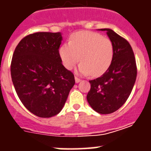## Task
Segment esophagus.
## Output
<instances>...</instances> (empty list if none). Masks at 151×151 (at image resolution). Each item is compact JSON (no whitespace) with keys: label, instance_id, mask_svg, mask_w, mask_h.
<instances>
[{"label":"esophagus","instance_id":"34e87169","mask_svg":"<svg viewBox=\"0 0 151 151\" xmlns=\"http://www.w3.org/2000/svg\"><path fill=\"white\" fill-rule=\"evenodd\" d=\"M80 81H81L80 79H79L78 77H75V82H76V83H78V82H80Z\"/></svg>","mask_w":151,"mask_h":151}]
</instances>
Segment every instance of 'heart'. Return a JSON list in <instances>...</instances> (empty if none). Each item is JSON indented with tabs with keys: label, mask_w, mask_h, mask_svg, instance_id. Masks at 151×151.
I'll use <instances>...</instances> for the list:
<instances>
[{
	"label": "heart",
	"mask_w": 151,
	"mask_h": 151,
	"mask_svg": "<svg viewBox=\"0 0 151 151\" xmlns=\"http://www.w3.org/2000/svg\"><path fill=\"white\" fill-rule=\"evenodd\" d=\"M63 66L71 69L80 61L82 74L98 77L109 69L113 61L114 47L110 39L93 32H77L70 36L69 43L59 48Z\"/></svg>",
	"instance_id": "obj_1"
}]
</instances>
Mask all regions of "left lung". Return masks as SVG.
Listing matches in <instances>:
<instances>
[{
    "instance_id": "left-lung-1",
    "label": "left lung",
    "mask_w": 151,
    "mask_h": 151,
    "mask_svg": "<svg viewBox=\"0 0 151 151\" xmlns=\"http://www.w3.org/2000/svg\"><path fill=\"white\" fill-rule=\"evenodd\" d=\"M107 32L114 47L113 61L101 77L90 80L87 96L90 106L101 114H109L121 108L132 90L137 77V65L132 48L126 39L111 29Z\"/></svg>"
}]
</instances>
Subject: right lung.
<instances>
[{
	"mask_svg": "<svg viewBox=\"0 0 151 151\" xmlns=\"http://www.w3.org/2000/svg\"><path fill=\"white\" fill-rule=\"evenodd\" d=\"M60 32L25 36L14 50L11 75L19 98L31 113L42 118L58 114L75 83L74 74L62 64Z\"/></svg>",
	"mask_w": 151,
	"mask_h": 151,
	"instance_id": "obj_1",
	"label": "right lung"
}]
</instances>
